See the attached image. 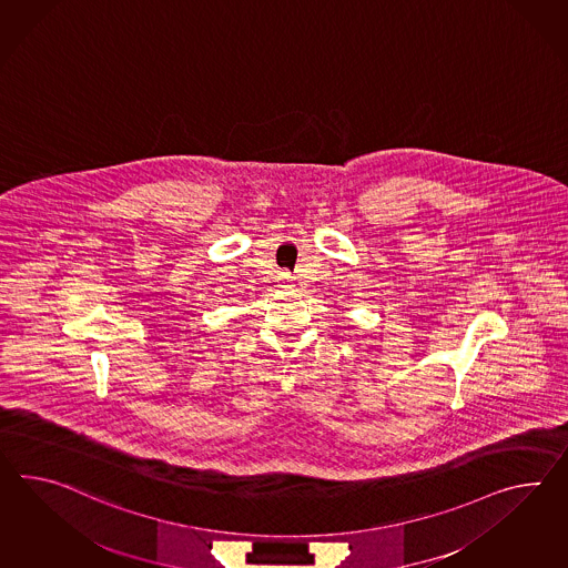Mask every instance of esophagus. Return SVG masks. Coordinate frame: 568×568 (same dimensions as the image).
Instances as JSON below:
<instances>
[{
    "mask_svg": "<svg viewBox=\"0 0 568 568\" xmlns=\"http://www.w3.org/2000/svg\"><path fill=\"white\" fill-rule=\"evenodd\" d=\"M278 283H281V287H290V275H287V273H283V275H281V278H278Z\"/></svg>",
    "mask_w": 568,
    "mask_h": 568,
    "instance_id": "1",
    "label": "esophagus"
}]
</instances>
